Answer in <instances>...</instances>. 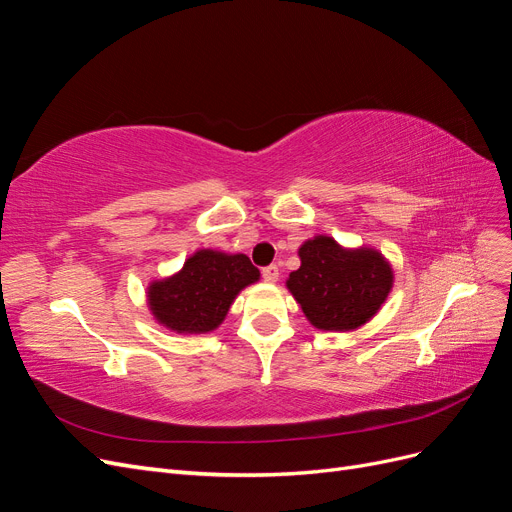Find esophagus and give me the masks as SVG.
<instances>
[{"mask_svg": "<svg viewBox=\"0 0 512 512\" xmlns=\"http://www.w3.org/2000/svg\"><path fill=\"white\" fill-rule=\"evenodd\" d=\"M262 280H265L267 284H275L277 280H280V267L269 265V267L262 269Z\"/></svg>", "mask_w": 512, "mask_h": 512, "instance_id": "1", "label": "esophagus"}]
</instances>
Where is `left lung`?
<instances>
[{
  "mask_svg": "<svg viewBox=\"0 0 512 512\" xmlns=\"http://www.w3.org/2000/svg\"><path fill=\"white\" fill-rule=\"evenodd\" d=\"M301 267L286 288L320 331L346 333L374 318L393 290L391 262L376 247H344L329 235H316L299 247Z\"/></svg>",
  "mask_w": 512,
  "mask_h": 512,
  "instance_id": "obj_1",
  "label": "left lung"
}]
</instances>
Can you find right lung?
<instances>
[{
  "mask_svg": "<svg viewBox=\"0 0 512 512\" xmlns=\"http://www.w3.org/2000/svg\"><path fill=\"white\" fill-rule=\"evenodd\" d=\"M260 280L245 254L196 250L183 267L147 286V307L160 327L181 335L211 333L224 322L237 294Z\"/></svg>",
  "mask_w": 512,
  "mask_h": 512,
  "instance_id": "add662e5",
  "label": "right lung"
}]
</instances>
